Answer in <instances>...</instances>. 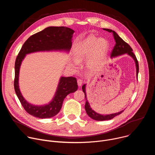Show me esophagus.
<instances>
[{
    "label": "esophagus",
    "mask_w": 155,
    "mask_h": 155,
    "mask_svg": "<svg viewBox=\"0 0 155 155\" xmlns=\"http://www.w3.org/2000/svg\"><path fill=\"white\" fill-rule=\"evenodd\" d=\"M77 83H78V85L79 86H81L83 84V80L82 79L79 78V79L77 80Z\"/></svg>",
    "instance_id": "34e87169"
}]
</instances>
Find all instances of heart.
Masks as SVG:
<instances>
[{"label":"heart","mask_w":155,"mask_h":155,"mask_svg":"<svg viewBox=\"0 0 155 155\" xmlns=\"http://www.w3.org/2000/svg\"><path fill=\"white\" fill-rule=\"evenodd\" d=\"M108 44L104 38L91 35L84 39L75 50V59L72 62V66L77 68L79 62L89 58L87 62V67L91 69H96L104 59Z\"/></svg>","instance_id":"b5f03b06"}]
</instances>
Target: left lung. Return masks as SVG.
Returning a JSON list of instances; mask_svg holds the SVG:
<instances>
[{
    "mask_svg": "<svg viewBox=\"0 0 155 155\" xmlns=\"http://www.w3.org/2000/svg\"><path fill=\"white\" fill-rule=\"evenodd\" d=\"M103 29L105 31H107L109 32L112 33L114 39L116 42L115 45L114 49L112 50V53H111V54H110V56H111V57L112 58V57L118 56L125 54V53H127L129 55H130L135 61L136 65V70H137V77H138L139 62L136 58V55L134 54V53L133 52H132V49L129 46V44L127 43L126 42H125L114 31H112V30L109 29ZM85 85L86 84H83L82 86V90H83V93H84V97L86 99V104L84 105V108L86 110V114L90 118H91L93 120H97V121L108 120H111V119L114 118L115 117L121 114L123 112V110H122V111L118 112V113L112 114H110V115H101V114H99L95 112L93 110H92V108H91V107L90 105L89 102H88V101H87L86 94V91H85Z\"/></svg>",
    "mask_w": 155,
    "mask_h": 155,
    "instance_id": "obj_1",
    "label": "left lung"
}]
</instances>
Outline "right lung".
I'll use <instances>...</instances> for the list:
<instances>
[{
  "label": "right lung",
  "instance_id": "right-lung-1",
  "mask_svg": "<svg viewBox=\"0 0 155 155\" xmlns=\"http://www.w3.org/2000/svg\"><path fill=\"white\" fill-rule=\"evenodd\" d=\"M74 31L69 28L48 27L31 35L23 44L15 61L14 87L15 93L26 111L39 118H50L56 115L62 107L65 97L78 89L77 79L68 77L60 78L57 91L53 101L48 104L36 106L28 103L22 96L18 85L19 68L25 55L40 51L68 50L72 47V37Z\"/></svg>",
  "mask_w": 155,
  "mask_h": 155
}]
</instances>
